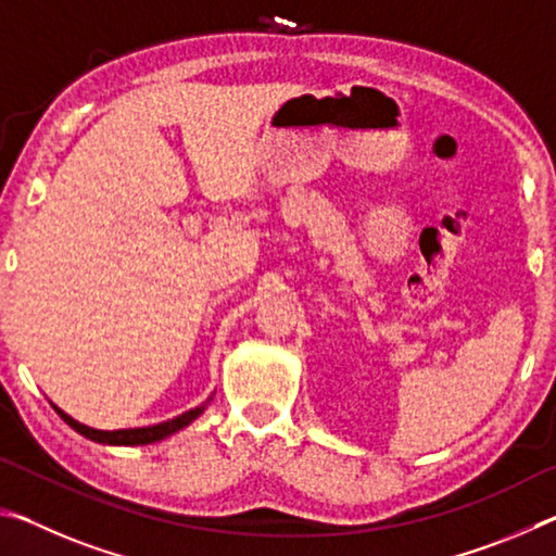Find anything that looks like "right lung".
<instances>
[{
    "label": "right lung",
    "mask_w": 556,
    "mask_h": 556,
    "mask_svg": "<svg viewBox=\"0 0 556 556\" xmlns=\"http://www.w3.org/2000/svg\"><path fill=\"white\" fill-rule=\"evenodd\" d=\"M213 397L205 400L201 407L195 409H188L184 414H178V417L168 419V421H162V425H154V427H139V429H117V431H100V429H90L86 425H80V421H75L73 417H68L63 409H59L53 404V409L59 412V417L68 425L71 429L78 431V434L88 437L92 441H98V444H110V446H139V444H154V441H162L166 437L176 434L178 429H184L191 425V421L195 417H201V414L205 412V407H208Z\"/></svg>",
    "instance_id": "1"
}]
</instances>
